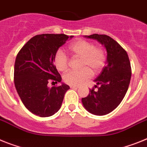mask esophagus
Wrapping results in <instances>:
<instances>
[{
    "mask_svg": "<svg viewBox=\"0 0 147 147\" xmlns=\"http://www.w3.org/2000/svg\"><path fill=\"white\" fill-rule=\"evenodd\" d=\"M79 87V86L78 85H70V88L71 89H78Z\"/></svg>",
    "mask_w": 147,
    "mask_h": 147,
    "instance_id": "34e87169",
    "label": "esophagus"
}]
</instances>
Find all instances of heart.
Returning a JSON list of instances; mask_svg holds the SVG:
<instances>
[{
  "mask_svg": "<svg viewBox=\"0 0 147 147\" xmlns=\"http://www.w3.org/2000/svg\"><path fill=\"white\" fill-rule=\"evenodd\" d=\"M70 52L75 56L81 58L80 70L69 71L63 75V81L70 85H78L84 82L91 77L92 71L98 73L105 66L107 55L101 47H95L94 43L85 40H79L69 47ZM53 62L57 69L64 72L68 69L69 58L61 49L56 51Z\"/></svg>",
  "mask_w": 147,
  "mask_h": 147,
  "instance_id": "heart-1",
  "label": "heart"
}]
</instances>
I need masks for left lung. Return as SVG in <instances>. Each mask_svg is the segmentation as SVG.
I'll return each mask as SVG.
<instances>
[{"label":"left lung","instance_id":"left-lung-1","mask_svg":"<svg viewBox=\"0 0 147 147\" xmlns=\"http://www.w3.org/2000/svg\"><path fill=\"white\" fill-rule=\"evenodd\" d=\"M104 45L107 52V65L95 81L100 85L97 90L89 89V94L82 98L85 109L92 114L104 115L117 108L129 88L132 69L127 51L117 41L106 35L85 36Z\"/></svg>","mask_w":147,"mask_h":147}]
</instances>
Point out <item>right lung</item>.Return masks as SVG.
Listing matches in <instances>:
<instances>
[{
    "label": "right lung",
    "instance_id": "right-lung-1",
    "mask_svg": "<svg viewBox=\"0 0 147 147\" xmlns=\"http://www.w3.org/2000/svg\"><path fill=\"white\" fill-rule=\"evenodd\" d=\"M64 34H42L32 38L18 53L14 82L20 100L29 111L40 116H52L60 109L66 84L48 87L49 81L62 80L54 63V55L69 38Z\"/></svg>",
    "mask_w": 147,
    "mask_h": 147
}]
</instances>
